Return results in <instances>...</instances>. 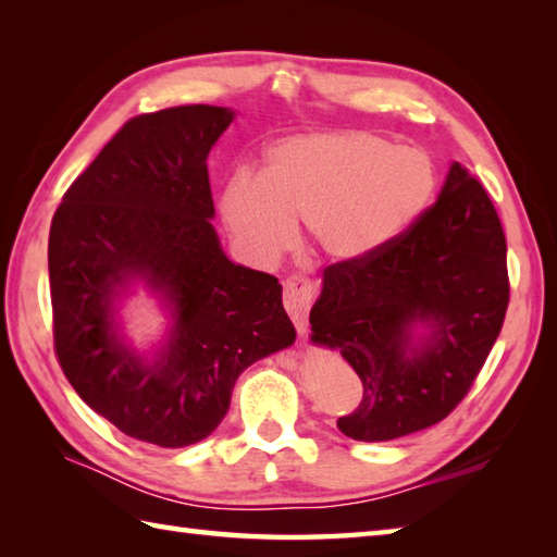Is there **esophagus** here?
Wrapping results in <instances>:
<instances>
[{
	"mask_svg": "<svg viewBox=\"0 0 557 557\" xmlns=\"http://www.w3.org/2000/svg\"><path fill=\"white\" fill-rule=\"evenodd\" d=\"M315 297V287L311 280L306 277H289L285 282V309L292 318V323L297 325L299 335L306 333V318H309V309Z\"/></svg>",
	"mask_w": 557,
	"mask_h": 557,
	"instance_id": "obj_1",
	"label": "esophagus"
}]
</instances>
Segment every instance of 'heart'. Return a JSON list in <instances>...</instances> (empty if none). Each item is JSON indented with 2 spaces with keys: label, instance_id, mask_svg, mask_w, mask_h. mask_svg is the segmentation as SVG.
<instances>
[{
  "label": "heart",
  "instance_id": "b5f03b06",
  "mask_svg": "<svg viewBox=\"0 0 557 557\" xmlns=\"http://www.w3.org/2000/svg\"><path fill=\"white\" fill-rule=\"evenodd\" d=\"M433 160L369 132L299 134L265 150L253 176L234 174L220 215L244 258L268 263L294 242L304 218L313 251L349 265L397 242L435 194Z\"/></svg>",
  "mask_w": 557,
  "mask_h": 557
}]
</instances>
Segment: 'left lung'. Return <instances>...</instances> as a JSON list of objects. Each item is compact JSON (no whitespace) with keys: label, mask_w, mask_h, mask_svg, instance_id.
I'll return each instance as SVG.
<instances>
[{"label":"left lung","mask_w":557,"mask_h":557,"mask_svg":"<svg viewBox=\"0 0 557 557\" xmlns=\"http://www.w3.org/2000/svg\"><path fill=\"white\" fill-rule=\"evenodd\" d=\"M507 301L500 218L474 174L453 162L441 196L397 242L323 272L311 342L337 349L363 383L337 429L383 443L443 421L486 363Z\"/></svg>","instance_id":"1"}]
</instances>
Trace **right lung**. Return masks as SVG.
I'll return each mask as SVG.
<instances>
[{"label":"right lung","mask_w":557,"mask_h":557,"mask_svg":"<svg viewBox=\"0 0 557 557\" xmlns=\"http://www.w3.org/2000/svg\"><path fill=\"white\" fill-rule=\"evenodd\" d=\"M232 122L215 104L134 116L69 186L50 227L59 366L92 411L160 447L208 437L242 371L297 339L277 277L232 263L210 224L208 156ZM136 284L171 315L148 355L119 323Z\"/></svg>","instance_id":"right-lung-1"}]
</instances>
